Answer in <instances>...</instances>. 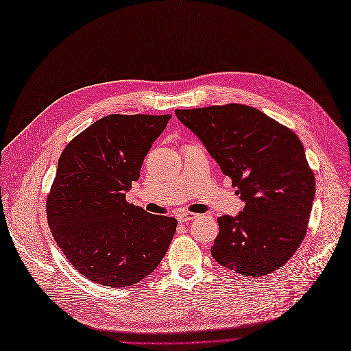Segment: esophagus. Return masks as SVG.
Returning <instances> with one entry per match:
<instances>
[{
    "label": "esophagus",
    "mask_w": 351,
    "mask_h": 351,
    "mask_svg": "<svg viewBox=\"0 0 351 351\" xmlns=\"http://www.w3.org/2000/svg\"><path fill=\"white\" fill-rule=\"evenodd\" d=\"M194 219H197V214H194V213H186V211H184V213H179V214H178V220H179L180 223H188V221L194 220Z\"/></svg>",
    "instance_id": "obj_1"
}]
</instances>
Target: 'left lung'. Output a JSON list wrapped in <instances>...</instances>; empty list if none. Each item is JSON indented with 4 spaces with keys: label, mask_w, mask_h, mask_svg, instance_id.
<instances>
[{
    "label": "left lung",
    "mask_w": 351,
    "mask_h": 351,
    "mask_svg": "<svg viewBox=\"0 0 351 351\" xmlns=\"http://www.w3.org/2000/svg\"><path fill=\"white\" fill-rule=\"evenodd\" d=\"M232 179L245 202L237 216L217 219L216 261L246 277L267 276L298 251L315 198V176L298 135L246 105L176 109Z\"/></svg>",
    "instance_id": "1"
}]
</instances>
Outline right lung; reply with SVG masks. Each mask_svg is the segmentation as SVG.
Masks as SVG:
<instances>
[{
	"mask_svg": "<svg viewBox=\"0 0 351 351\" xmlns=\"http://www.w3.org/2000/svg\"><path fill=\"white\" fill-rule=\"evenodd\" d=\"M171 115H108L65 147L47 216L53 239L78 273L108 287L152 274L176 232L173 217L130 204L144 157Z\"/></svg>",
	"mask_w": 351,
	"mask_h": 351,
	"instance_id": "1",
	"label": "right lung"
}]
</instances>
